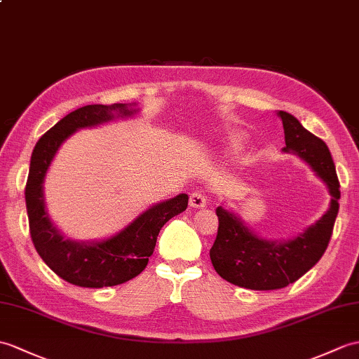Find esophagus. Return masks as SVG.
Here are the masks:
<instances>
[{"instance_id": "obj_1", "label": "esophagus", "mask_w": 359, "mask_h": 359, "mask_svg": "<svg viewBox=\"0 0 359 359\" xmlns=\"http://www.w3.org/2000/svg\"><path fill=\"white\" fill-rule=\"evenodd\" d=\"M189 206L191 208H205L206 206V194L205 191H193L189 194Z\"/></svg>"}]
</instances>
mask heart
I'll return each instance as SVG.
<instances>
[{"label": "heart", "mask_w": 359, "mask_h": 359, "mask_svg": "<svg viewBox=\"0 0 359 359\" xmlns=\"http://www.w3.org/2000/svg\"><path fill=\"white\" fill-rule=\"evenodd\" d=\"M234 142H236V145H240V144H241V139H240V137H237Z\"/></svg>", "instance_id": "b5f03b06"}]
</instances>
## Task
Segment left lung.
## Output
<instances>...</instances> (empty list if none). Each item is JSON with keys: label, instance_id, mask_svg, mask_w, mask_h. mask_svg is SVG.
I'll use <instances>...</instances> for the list:
<instances>
[{"label": "left lung", "instance_id": "left-lung-1", "mask_svg": "<svg viewBox=\"0 0 359 359\" xmlns=\"http://www.w3.org/2000/svg\"><path fill=\"white\" fill-rule=\"evenodd\" d=\"M278 116L285 128L283 151L294 153L309 163L327 185L332 200L329 211L318 222L286 241L258 238L234 214L222 206L215 210L219 229L210 251L214 269L232 285L254 290L286 287L313 268L326 252L339 210V180L327 145L292 114L278 111Z\"/></svg>", "mask_w": 359, "mask_h": 359}]
</instances>
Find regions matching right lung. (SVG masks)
Segmentation results:
<instances>
[{"instance_id":"right-lung-1","label":"right lung","mask_w":359,"mask_h":359,"mask_svg":"<svg viewBox=\"0 0 359 359\" xmlns=\"http://www.w3.org/2000/svg\"><path fill=\"white\" fill-rule=\"evenodd\" d=\"M136 110L127 104L86 105L67 114L36 142L32 153L26 183V206L33 245L44 263L57 277L81 287L122 285L147 268L148 257L163 224L187 210L188 196L179 194L149 208L119 234L96 243L65 240L48 219L44 205L43 182L50 162L72 133L79 128L130 116Z\"/></svg>"}]
</instances>
